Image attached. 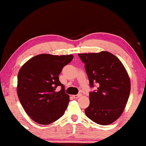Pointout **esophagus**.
Listing matches in <instances>:
<instances>
[{"label": "esophagus", "instance_id": "34e87169", "mask_svg": "<svg viewBox=\"0 0 146 146\" xmlns=\"http://www.w3.org/2000/svg\"><path fill=\"white\" fill-rule=\"evenodd\" d=\"M81 96H82L81 94H76V95H74V96H73V98H78L80 97Z\"/></svg>", "mask_w": 146, "mask_h": 146}]
</instances>
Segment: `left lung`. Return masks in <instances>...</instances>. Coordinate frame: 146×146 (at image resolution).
Returning <instances> with one entry per match:
<instances>
[{"label": "left lung", "mask_w": 146, "mask_h": 146, "mask_svg": "<svg viewBox=\"0 0 146 146\" xmlns=\"http://www.w3.org/2000/svg\"><path fill=\"white\" fill-rule=\"evenodd\" d=\"M91 88L86 116L100 125L113 123L122 113L130 93V80L121 61L110 52L78 54Z\"/></svg>", "instance_id": "1"}]
</instances>
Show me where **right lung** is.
I'll return each instance as SVG.
<instances>
[{"label": "right lung", "mask_w": 146, "mask_h": 146, "mask_svg": "<svg viewBox=\"0 0 146 146\" xmlns=\"http://www.w3.org/2000/svg\"><path fill=\"white\" fill-rule=\"evenodd\" d=\"M73 56L42 54L28 60L18 74V97L24 110L38 123L48 125L64 113L70 102L58 76ZM58 86L62 88L55 91Z\"/></svg>", "instance_id": "add662e5"}]
</instances>
